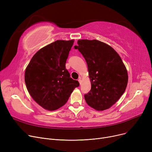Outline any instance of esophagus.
I'll return each instance as SVG.
<instances>
[{
    "instance_id": "esophagus-1",
    "label": "esophagus",
    "mask_w": 152,
    "mask_h": 152,
    "mask_svg": "<svg viewBox=\"0 0 152 152\" xmlns=\"http://www.w3.org/2000/svg\"><path fill=\"white\" fill-rule=\"evenodd\" d=\"M78 81H79V84H81V83H82V80H81V77H79V79H78Z\"/></svg>"
}]
</instances>
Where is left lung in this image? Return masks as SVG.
<instances>
[{
  "label": "left lung",
  "instance_id": "8db88e82",
  "mask_svg": "<svg viewBox=\"0 0 152 152\" xmlns=\"http://www.w3.org/2000/svg\"><path fill=\"white\" fill-rule=\"evenodd\" d=\"M74 47L88 68L91 89L84 95L86 103L98 111L108 109L121 97L128 82L121 57L112 47L96 39L78 40Z\"/></svg>",
  "mask_w": 152,
  "mask_h": 152
}]
</instances>
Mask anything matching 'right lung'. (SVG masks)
<instances>
[{"instance_id":"add662e5","label":"right lung","mask_w":152,"mask_h":152,"mask_svg":"<svg viewBox=\"0 0 152 152\" xmlns=\"http://www.w3.org/2000/svg\"><path fill=\"white\" fill-rule=\"evenodd\" d=\"M74 40H58L42 48L26 68L25 81L31 96L44 109L55 110L66 103L77 81L70 77L65 63Z\"/></svg>"}]
</instances>
